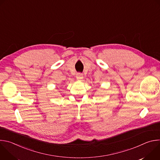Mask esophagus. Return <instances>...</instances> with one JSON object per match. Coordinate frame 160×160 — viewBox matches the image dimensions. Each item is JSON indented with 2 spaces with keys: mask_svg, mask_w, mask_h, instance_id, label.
<instances>
[{
  "mask_svg": "<svg viewBox=\"0 0 160 160\" xmlns=\"http://www.w3.org/2000/svg\"><path fill=\"white\" fill-rule=\"evenodd\" d=\"M76 78L77 80H82L83 78V74L82 73H77L76 75Z\"/></svg>",
  "mask_w": 160,
  "mask_h": 160,
  "instance_id": "esophagus-1",
  "label": "esophagus"
}]
</instances>
